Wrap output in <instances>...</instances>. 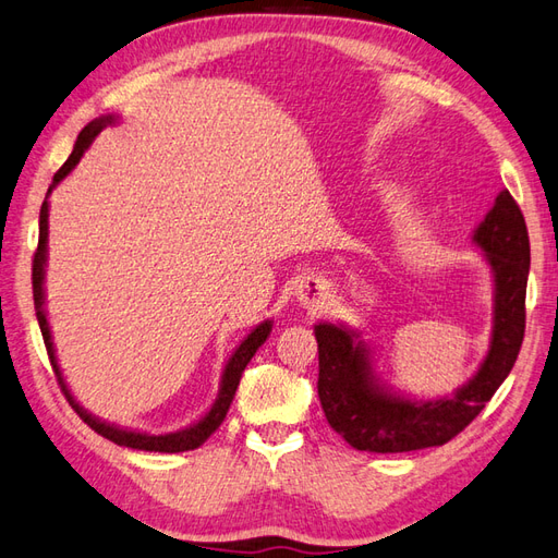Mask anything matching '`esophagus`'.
I'll use <instances>...</instances> for the list:
<instances>
[{
    "mask_svg": "<svg viewBox=\"0 0 558 558\" xmlns=\"http://www.w3.org/2000/svg\"><path fill=\"white\" fill-rule=\"evenodd\" d=\"M314 288L320 292V284H314ZM306 294H308L306 290H300V300H302L304 304H311V296H306Z\"/></svg>",
    "mask_w": 558,
    "mask_h": 558,
    "instance_id": "esophagus-1",
    "label": "esophagus"
}]
</instances>
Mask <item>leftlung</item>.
<instances>
[{"instance_id":"obj_1","label":"left lung","mask_w":558,"mask_h":558,"mask_svg":"<svg viewBox=\"0 0 558 558\" xmlns=\"http://www.w3.org/2000/svg\"><path fill=\"white\" fill-rule=\"evenodd\" d=\"M495 282L492 338L473 378L451 397L411 399L387 387L373 364L364 335L342 323L314 326L318 342V397L330 427L359 451L399 454L439 447L457 437L511 373L525 332L530 240L525 218L509 190H501L473 230Z\"/></svg>"}]
</instances>
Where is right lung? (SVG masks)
Segmentation results:
<instances>
[{"mask_svg":"<svg viewBox=\"0 0 558 558\" xmlns=\"http://www.w3.org/2000/svg\"><path fill=\"white\" fill-rule=\"evenodd\" d=\"M119 121V116H99V119H95L93 123H87L81 135H77L75 140V147L71 151V157L66 159V163H63L59 171L54 173V183L49 185L47 190V197L51 194V190H54L63 178H66L73 168L77 166V161L83 159L85 149L93 145V140L104 131V128L111 125ZM47 238H49V202L45 199L43 202V209H40V240H37V252H35V258H33V300H35V316H37V323H40V330H43V338H45V347H47V354H49V361H51V368H54V375L57 380L61 385V392L66 395L69 404L73 407V411L81 416L89 427H93L95 433H99L101 437L111 439V442L121 445V447H131V449H142V451H163V454H175V451H190V449H197L202 447L206 439H209L216 427L223 423L226 413L232 404V397H235V390L240 385V378L244 368H247V364L252 361V356L256 354V349L262 347L268 335H270V328H274V320H264L258 323V326L247 335L240 342V347L232 352V356L228 359V364L223 368V375H220V387H218V397L211 404V409L204 413V416L192 423L190 427H183V430L178 433H166V435H149V433H137V430H128V427H119L113 423H107V421H99L97 416H93V413H87L81 404H77L75 397L71 395L66 380H63L61 375V368H59V361H57V352H54V342H51V332H49V323H47V311H45V266H47Z\"/></svg>","mask_w":558,"mask_h":558,"instance_id":"obj_1","label":"right lung"}]
</instances>
